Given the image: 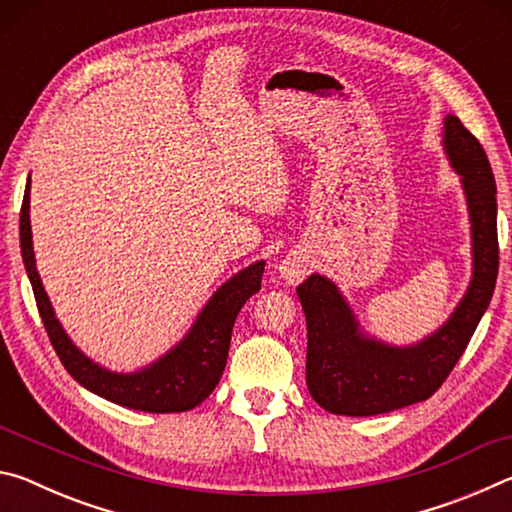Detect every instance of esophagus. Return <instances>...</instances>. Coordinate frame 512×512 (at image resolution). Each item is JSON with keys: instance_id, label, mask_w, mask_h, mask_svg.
Listing matches in <instances>:
<instances>
[{"instance_id": "obj_1", "label": "esophagus", "mask_w": 512, "mask_h": 512, "mask_svg": "<svg viewBox=\"0 0 512 512\" xmlns=\"http://www.w3.org/2000/svg\"><path fill=\"white\" fill-rule=\"evenodd\" d=\"M307 271V255L300 253V250H293V253H289L280 264H277V273H280L282 280L289 284H298L302 277L307 275Z\"/></svg>"}]
</instances>
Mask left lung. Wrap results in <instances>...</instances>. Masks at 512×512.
Returning <instances> with one entry per match:
<instances>
[{
	"label": "left lung",
	"mask_w": 512,
	"mask_h": 512,
	"mask_svg": "<svg viewBox=\"0 0 512 512\" xmlns=\"http://www.w3.org/2000/svg\"><path fill=\"white\" fill-rule=\"evenodd\" d=\"M443 146L461 176L470 214V287L443 327L400 348L363 332L339 287L323 275H309L298 287L307 318V388L329 413L366 418L429 400L490 305L499 273L495 176L479 140L454 115L445 117Z\"/></svg>",
	"instance_id": "1"
}]
</instances>
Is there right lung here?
<instances>
[{"instance_id": "right-lung-1", "label": "right lung", "mask_w": 512, "mask_h": 512, "mask_svg": "<svg viewBox=\"0 0 512 512\" xmlns=\"http://www.w3.org/2000/svg\"><path fill=\"white\" fill-rule=\"evenodd\" d=\"M29 192L31 178L24 189V201L20 210V248L24 268L36 296L42 323L54 345L60 363L83 388L135 411L149 413H180L201 404L210 395L225 370L230 350V336L235 327V318L244 307V302L262 289V273L266 262L250 264L244 271L232 275L228 282L214 291L207 300L196 323L185 334V339L162 354L151 366L135 372H112L94 363L90 357L76 348L69 339L63 325L58 323L54 307L42 287L36 268L29 216Z\"/></svg>"}]
</instances>
